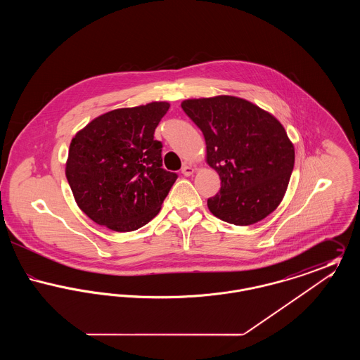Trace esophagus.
<instances>
[{
  "instance_id": "obj_1",
  "label": "esophagus",
  "mask_w": 360,
  "mask_h": 360,
  "mask_svg": "<svg viewBox=\"0 0 360 360\" xmlns=\"http://www.w3.org/2000/svg\"><path fill=\"white\" fill-rule=\"evenodd\" d=\"M193 172H194V167L190 166V165H185V166L182 167V174H184L185 176H190Z\"/></svg>"
}]
</instances>
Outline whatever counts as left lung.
Instances as JSON below:
<instances>
[{
	"mask_svg": "<svg viewBox=\"0 0 360 360\" xmlns=\"http://www.w3.org/2000/svg\"><path fill=\"white\" fill-rule=\"evenodd\" d=\"M182 109L202 131L206 162L221 188L207 198L220 220L251 225L281 204L294 167V146L283 125L255 103L233 96L191 98Z\"/></svg>",
	"mask_w": 360,
	"mask_h": 360,
	"instance_id": "8db88e82",
	"label": "left lung"
}]
</instances>
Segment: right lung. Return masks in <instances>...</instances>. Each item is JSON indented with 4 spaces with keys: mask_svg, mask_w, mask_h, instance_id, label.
<instances>
[{
    "mask_svg": "<svg viewBox=\"0 0 360 360\" xmlns=\"http://www.w3.org/2000/svg\"><path fill=\"white\" fill-rule=\"evenodd\" d=\"M170 103L115 109L90 121L72 137L66 178L77 205L94 223L131 232L159 213L175 172L162 169L155 128Z\"/></svg>",
    "mask_w": 360,
    "mask_h": 360,
    "instance_id": "right-lung-1",
    "label": "right lung"
}]
</instances>
